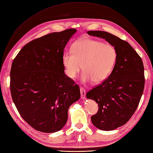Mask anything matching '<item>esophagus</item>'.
<instances>
[{"instance_id": "1", "label": "esophagus", "mask_w": 153, "mask_h": 153, "mask_svg": "<svg viewBox=\"0 0 153 153\" xmlns=\"http://www.w3.org/2000/svg\"><path fill=\"white\" fill-rule=\"evenodd\" d=\"M80 92H81V99H85V95H86V91L83 87H80Z\"/></svg>"}]
</instances>
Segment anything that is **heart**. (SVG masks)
Listing matches in <instances>:
<instances>
[{
	"mask_svg": "<svg viewBox=\"0 0 153 153\" xmlns=\"http://www.w3.org/2000/svg\"><path fill=\"white\" fill-rule=\"evenodd\" d=\"M117 59L115 47L100 41L83 39L73 45L72 51H65L62 62L65 73L74 79L83 66L81 80L94 83L103 82L112 72Z\"/></svg>",
	"mask_w": 153,
	"mask_h": 153,
	"instance_id": "heart-1",
	"label": "heart"
}]
</instances>
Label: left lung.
<instances>
[{"instance_id":"obj_1","label":"left lung","mask_w":153,"mask_h":153,"mask_svg":"<svg viewBox=\"0 0 153 153\" xmlns=\"http://www.w3.org/2000/svg\"><path fill=\"white\" fill-rule=\"evenodd\" d=\"M87 33L105 39L117 52L110 76L87 93L88 99L98 103V112L91 116L92 124L101 130L112 131L126 123L138 106L145 85L143 64L127 41L103 31Z\"/></svg>"}]
</instances>
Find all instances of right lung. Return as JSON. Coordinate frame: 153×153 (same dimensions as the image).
<instances>
[{
    "label": "right lung",
    "instance_id": "1",
    "mask_svg": "<svg viewBox=\"0 0 153 153\" xmlns=\"http://www.w3.org/2000/svg\"><path fill=\"white\" fill-rule=\"evenodd\" d=\"M67 29L29 42L13 59L10 91L13 103L26 123L37 131H60L70 105L80 98L79 86L66 76L62 56L76 32Z\"/></svg>",
    "mask_w": 153,
    "mask_h": 153
}]
</instances>
